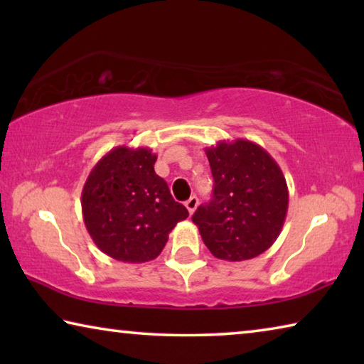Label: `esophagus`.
Listing matches in <instances>:
<instances>
[{
	"label": "esophagus",
	"instance_id": "1",
	"mask_svg": "<svg viewBox=\"0 0 364 364\" xmlns=\"http://www.w3.org/2000/svg\"><path fill=\"white\" fill-rule=\"evenodd\" d=\"M184 205H186V208H188V212L193 215L194 213V210L197 208V205H199V199H197L196 196H193V197H189V199L184 202Z\"/></svg>",
	"mask_w": 364,
	"mask_h": 364
}]
</instances>
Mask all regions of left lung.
I'll return each mask as SVG.
<instances>
[{
  "instance_id": "1",
  "label": "left lung",
  "mask_w": 364,
  "mask_h": 364,
  "mask_svg": "<svg viewBox=\"0 0 364 364\" xmlns=\"http://www.w3.org/2000/svg\"><path fill=\"white\" fill-rule=\"evenodd\" d=\"M213 196L193 215L213 257L228 262L255 258L278 239L289 191L276 160L249 139L220 141L205 149Z\"/></svg>"
}]
</instances>
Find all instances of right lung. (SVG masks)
Masks as SVG:
<instances>
[{
    "instance_id": "obj_1",
    "label": "right lung",
    "mask_w": 364,
    "mask_h": 364,
    "mask_svg": "<svg viewBox=\"0 0 364 364\" xmlns=\"http://www.w3.org/2000/svg\"><path fill=\"white\" fill-rule=\"evenodd\" d=\"M149 147L117 146L86 178L82 212L97 249L127 263L154 260L168 241L186 207L175 202L164 178L154 171Z\"/></svg>"
}]
</instances>
